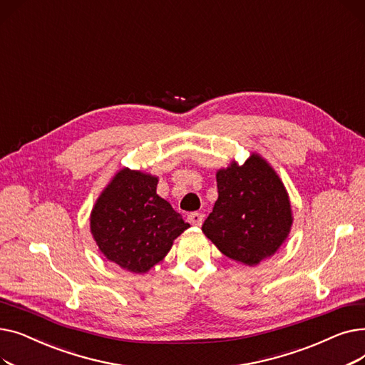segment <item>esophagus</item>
<instances>
[{"label":"esophagus","instance_id":"34e87169","mask_svg":"<svg viewBox=\"0 0 365 365\" xmlns=\"http://www.w3.org/2000/svg\"><path fill=\"white\" fill-rule=\"evenodd\" d=\"M187 222L192 226H201L204 222V215L202 213H190L187 216Z\"/></svg>","mask_w":365,"mask_h":365}]
</instances>
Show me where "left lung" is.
I'll return each mask as SVG.
<instances>
[{"label": "left lung", "instance_id": "obj_1", "mask_svg": "<svg viewBox=\"0 0 365 365\" xmlns=\"http://www.w3.org/2000/svg\"><path fill=\"white\" fill-rule=\"evenodd\" d=\"M219 198L202 225L204 235L229 259L256 266L289 238L293 210L274 167L252 152L216 173Z\"/></svg>", "mask_w": 365, "mask_h": 365}]
</instances>
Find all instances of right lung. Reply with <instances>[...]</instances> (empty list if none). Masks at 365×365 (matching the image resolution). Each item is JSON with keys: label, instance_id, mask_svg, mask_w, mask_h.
Segmentation results:
<instances>
[{"label": "right lung", "instance_id": "1", "mask_svg": "<svg viewBox=\"0 0 365 365\" xmlns=\"http://www.w3.org/2000/svg\"><path fill=\"white\" fill-rule=\"evenodd\" d=\"M157 176L124 167L115 173L90 213V232L101 253L133 274H146L161 263L189 227L157 194Z\"/></svg>", "mask_w": 365, "mask_h": 365}]
</instances>
